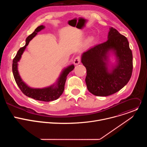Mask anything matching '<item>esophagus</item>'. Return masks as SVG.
Returning <instances> with one entry per match:
<instances>
[{"label":"esophagus","instance_id":"1","mask_svg":"<svg viewBox=\"0 0 147 147\" xmlns=\"http://www.w3.org/2000/svg\"><path fill=\"white\" fill-rule=\"evenodd\" d=\"M80 61H81L80 57L79 56H77V57H76L74 59V64L75 65H78V64H80Z\"/></svg>","mask_w":147,"mask_h":147}]
</instances>
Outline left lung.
<instances>
[{
  "mask_svg": "<svg viewBox=\"0 0 147 147\" xmlns=\"http://www.w3.org/2000/svg\"><path fill=\"white\" fill-rule=\"evenodd\" d=\"M115 61L113 63L110 58ZM81 63L87 69L86 82L93 95L107 96L127 84L133 71V55L126 37L113 27L108 40L82 53Z\"/></svg>",
  "mask_w": 147,
  "mask_h": 147,
  "instance_id": "1",
  "label": "left lung"
}]
</instances>
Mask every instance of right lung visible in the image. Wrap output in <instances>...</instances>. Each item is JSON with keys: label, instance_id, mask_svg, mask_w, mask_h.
I'll return each instance as SVG.
<instances>
[{"label": "right lung", "instance_id": "obj_1", "mask_svg": "<svg viewBox=\"0 0 147 147\" xmlns=\"http://www.w3.org/2000/svg\"><path fill=\"white\" fill-rule=\"evenodd\" d=\"M45 28V26L43 25L38 27L35 31L26 38V45L18 50L16 56L13 60L12 71L17 86L24 95L35 100L49 102L57 99L63 92L67 76L69 73L74 69V65L72 64L63 69L57 80L53 84L41 88H32L28 86L22 80L18 70V62L20 61L21 58H22V56L30 40H31L37 35L38 32L44 30Z\"/></svg>", "mask_w": 147, "mask_h": 147}]
</instances>
